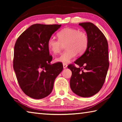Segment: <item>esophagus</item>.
Returning <instances> with one entry per match:
<instances>
[{"mask_svg": "<svg viewBox=\"0 0 122 122\" xmlns=\"http://www.w3.org/2000/svg\"><path fill=\"white\" fill-rule=\"evenodd\" d=\"M63 68H64V69L66 68L67 67V64H66V63H63Z\"/></svg>", "mask_w": 122, "mask_h": 122, "instance_id": "1", "label": "esophagus"}]
</instances>
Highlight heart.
I'll return each instance as SVG.
<instances>
[{
    "label": "heart",
    "instance_id": "b5f03b06",
    "mask_svg": "<svg viewBox=\"0 0 122 122\" xmlns=\"http://www.w3.org/2000/svg\"><path fill=\"white\" fill-rule=\"evenodd\" d=\"M59 39L51 36L47 45L49 50L55 54L61 51L65 44L66 50L56 59V61L64 63H69L76 56V53L82 55L85 52L88 45V38L84 31L71 27H66L57 33Z\"/></svg>",
    "mask_w": 122,
    "mask_h": 122
}]
</instances>
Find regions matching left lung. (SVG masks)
<instances>
[{
	"label": "left lung",
	"mask_w": 122,
	"mask_h": 122,
	"mask_svg": "<svg viewBox=\"0 0 122 122\" xmlns=\"http://www.w3.org/2000/svg\"><path fill=\"white\" fill-rule=\"evenodd\" d=\"M86 31L88 45L86 51L74 64L68 66L72 75L71 89L83 97L94 95L101 90L105 82L109 66L108 44L100 29L92 22L80 23Z\"/></svg>",
	"instance_id": "obj_1"
}]
</instances>
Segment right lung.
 I'll return each instance as SVG.
<instances>
[{
	"mask_svg": "<svg viewBox=\"0 0 122 122\" xmlns=\"http://www.w3.org/2000/svg\"><path fill=\"white\" fill-rule=\"evenodd\" d=\"M61 25L34 24L22 33L14 48L13 69L26 95L41 99L53 90L55 78L63 69L61 62L51 64L47 42Z\"/></svg>",
	"mask_w": 122,
	"mask_h": 122,
	"instance_id": "obj_1",
	"label": "right lung"
}]
</instances>
